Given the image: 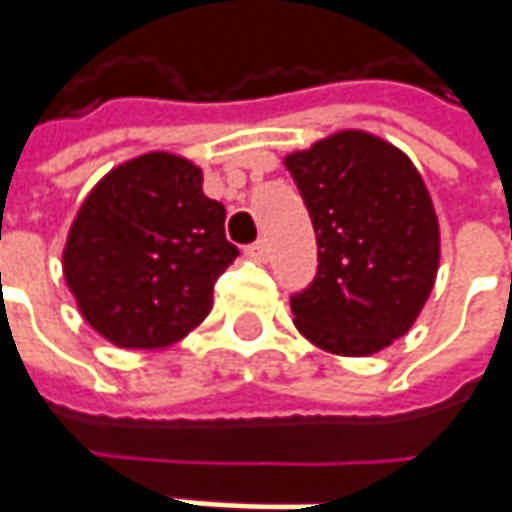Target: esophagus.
I'll return each instance as SVG.
<instances>
[{
  "label": "esophagus",
  "mask_w": 512,
  "mask_h": 512,
  "mask_svg": "<svg viewBox=\"0 0 512 512\" xmlns=\"http://www.w3.org/2000/svg\"><path fill=\"white\" fill-rule=\"evenodd\" d=\"M246 255L257 260V263H263L266 257H269V243L266 240H255L252 246H246Z\"/></svg>",
  "instance_id": "esophagus-1"
}]
</instances>
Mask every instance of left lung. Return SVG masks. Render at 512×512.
<instances>
[{"label": "left lung", "mask_w": 512, "mask_h": 512, "mask_svg": "<svg viewBox=\"0 0 512 512\" xmlns=\"http://www.w3.org/2000/svg\"><path fill=\"white\" fill-rule=\"evenodd\" d=\"M286 169L317 235V274L291 294L294 326L343 357H368L414 326L439 269V223L411 158L362 130H343Z\"/></svg>", "instance_id": "obj_1"}]
</instances>
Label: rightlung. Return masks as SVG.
<instances>
[{"instance_id": "obj_1", "label": "right lung", "mask_w": 512, "mask_h": 512, "mask_svg": "<svg viewBox=\"0 0 512 512\" xmlns=\"http://www.w3.org/2000/svg\"><path fill=\"white\" fill-rule=\"evenodd\" d=\"M201 184L186 158L147 152L107 172L81 203L64 280L84 320L118 348H167L212 309L238 246L223 232V203Z\"/></svg>"}]
</instances>
